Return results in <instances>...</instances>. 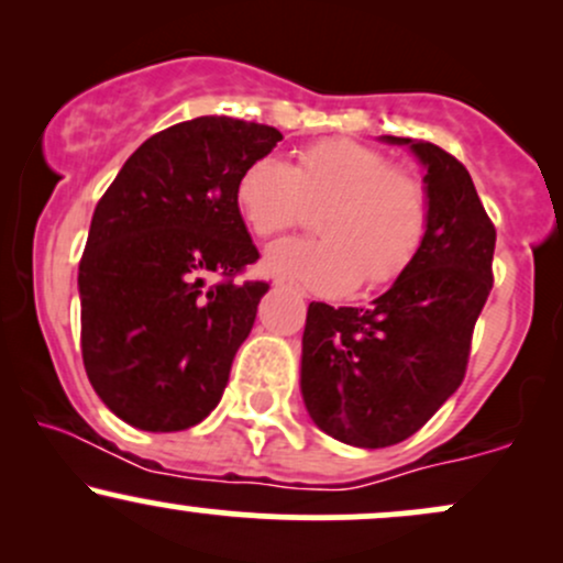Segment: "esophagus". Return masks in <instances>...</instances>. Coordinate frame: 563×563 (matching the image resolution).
<instances>
[{
	"label": "esophagus",
	"mask_w": 563,
	"mask_h": 563,
	"mask_svg": "<svg viewBox=\"0 0 563 563\" xmlns=\"http://www.w3.org/2000/svg\"><path fill=\"white\" fill-rule=\"evenodd\" d=\"M275 288H290V286H286V283H283V280H277Z\"/></svg>",
	"instance_id": "obj_1"
}]
</instances>
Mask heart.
Segmentation results:
<instances>
[{
    "label": "heart",
    "mask_w": 563,
    "mask_h": 563,
    "mask_svg": "<svg viewBox=\"0 0 563 563\" xmlns=\"http://www.w3.org/2000/svg\"><path fill=\"white\" fill-rule=\"evenodd\" d=\"M243 222L256 235H277L320 209L318 241H280L264 254L269 275L318 294L389 286L410 267L429 228L421 179L352 140H325L299 153L294 166L277 156L245 166L235 187Z\"/></svg>",
    "instance_id": "b5f03b06"
}]
</instances>
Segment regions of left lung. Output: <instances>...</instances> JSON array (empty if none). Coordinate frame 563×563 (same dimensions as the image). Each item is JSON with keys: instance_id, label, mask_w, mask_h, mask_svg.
Returning a JSON list of instances; mask_svg holds the SVG:
<instances>
[{"instance_id": "1", "label": "left lung", "mask_w": 563, "mask_h": 563, "mask_svg": "<svg viewBox=\"0 0 563 563\" xmlns=\"http://www.w3.org/2000/svg\"><path fill=\"white\" fill-rule=\"evenodd\" d=\"M423 164L429 228L416 260L371 307L312 301L301 339V397L318 429L352 448L416 434L466 376L471 333L493 290L495 228L466 166L410 137Z\"/></svg>"}]
</instances>
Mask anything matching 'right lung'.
I'll use <instances>...</instances> for the list:
<instances>
[{"mask_svg": "<svg viewBox=\"0 0 563 563\" xmlns=\"http://www.w3.org/2000/svg\"><path fill=\"white\" fill-rule=\"evenodd\" d=\"M275 126L200 115L145 140L89 224L79 264L81 357L97 397L142 431H183L222 399L267 283H232L260 260L235 203ZM209 274L224 276L206 287Z\"/></svg>", "mask_w": 563, "mask_h": 563, "instance_id": "add662e5", "label": "right lung"}]
</instances>
